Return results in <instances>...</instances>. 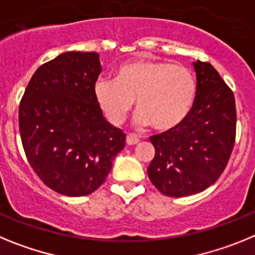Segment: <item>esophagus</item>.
<instances>
[{"mask_svg": "<svg viewBox=\"0 0 255 255\" xmlns=\"http://www.w3.org/2000/svg\"><path fill=\"white\" fill-rule=\"evenodd\" d=\"M139 143V138L134 134H128L126 135V144L128 145H135Z\"/></svg>", "mask_w": 255, "mask_h": 255, "instance_id": "34e87169", "label": "esophagus"}]
</instances>
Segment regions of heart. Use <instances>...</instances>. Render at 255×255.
<instances>
[{"label":"heart","mask_w":255,"mask_h":255,"mask_svg":"<svg viewBox=\"0 0 255 255\" xmlns=\"http://www.w3.org/2000/svg\"><path fill=\"white\" fill-rule=\"evenodd\" d=\"M197 84L190 70L167 61L134 60L117 67L115 80L100 79L94 96L112 124H120L135 105L136 125L157 131L175 129L190 114Z\"/></svg>","instance_id":"b5f03b06"}]
</instances>
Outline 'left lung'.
<instances>
[{
	"label": "left lung",
	"instance_id": "1",
	"mask_svg": "<svg viewBox=\"0 0 255 255\" xmlns=\"http://www.w3.org/2000/svg\"><path fill=\"white\" fill-rule=\"evenodd\" d=\"M197 94L177 128L150 136L155 154L148 176L162 194L188 197L215 184L233 152L236 134L234 93L208 62H193Z\"/></svg>",
	"mask_w": 255,
	"mask_h": 255
}]
</instances>
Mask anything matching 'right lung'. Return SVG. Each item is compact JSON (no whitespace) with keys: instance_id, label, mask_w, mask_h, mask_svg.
<instances>
[{"instance_id":"add662e5","label":"right lung","mask_w":255,"mask_h":255,"mask_svg":"<svg viewBox=\"0 0 255 255\" xmlns=\"http://www.w3.org/2000/svg\"><path fill=\"white\" fill-rule=\"evenodd\" d=\"M102 71L97 52L69 51L38 67L22 96L19 129L39 179L67 197L105 182L125 134L108 123L94 96Z\"/></svg>"}]
</instances>
